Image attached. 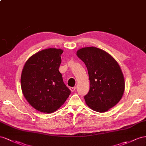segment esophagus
Returning a JSON list of instances; mask_svg holds the SVG:
<instances>
[{"instance_id": "1", "label": "esophagus", "mask_w": 146, "mask_h": 146, "mask_svg": "<svg viewBox=\"0 0 146 146\" xmlns=\"http://www.w3.org/2000/svg\"><path fill=\"white\" fill-rule=\"evenodd\" d=\"M70 90L72 91V92H74V90H75V89H76V87H70Z\"/></svg>"}]
</instances>
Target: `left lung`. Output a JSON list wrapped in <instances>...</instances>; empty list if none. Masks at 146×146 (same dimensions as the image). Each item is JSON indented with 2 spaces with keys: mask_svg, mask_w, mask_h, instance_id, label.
Listing matches in <instances>:
<instances>
[{
  "mask_svg": "<svg viewBox=\"0 0 146 146\" xmlns=\"http://www.w3.org/2000/svg\"><path fill=\"white\" fill-rule=\"evenodd\" d=\"M76 55L88 71L90 89L84 97L86 104L95 111H108L121 100L125 90L119 64L108 52L93 46L79 49Z\"/></svg>",
  "mask_w": 146,
  "mask_h": 146,
  "instance_id": "1",
  "label": "left lung"
}]
</instances>
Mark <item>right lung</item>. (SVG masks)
I'll return each instance as SVG.
<instances>
[{"mask_svg":"<svg viewBox=\"0 0 146 146\" xmlns=\"http://www.w3.org/2000/svg\"><path fill=\"white\" fill-rule=\"evenodd\" d=\"M62 53L61 49H43L32 56L24 66L21 77L23 94L40 112L56 111L70 95L59 71Z\"/></svg>","mask_w":146,"mask_h":146,"instance_id":"add662e5","label":"right lung"}]
</instances>
